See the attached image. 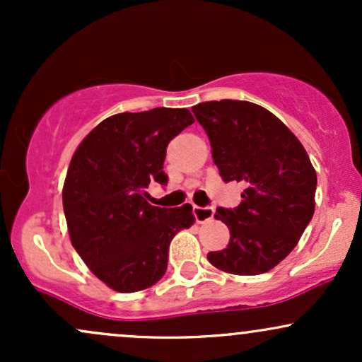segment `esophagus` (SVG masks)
I'll return each instance as SVG.
<instances>
[{"mask_svg": "<svg viewBox=\"0 0 362 362\" xmlns=\"http://www.w3.org/2000/svg\"><path fill=\"white\" fill-rule=\"evenodd\" d=\"M194 213V218L197 223H206V221H211L214 216V207H199V206H194L192 209Z\"/></svg>", "mask_w": 362, "mask_h": 362, "instance_id": "1", "label": "esophagus"}]
</instances>
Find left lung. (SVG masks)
I'll use <instances>...</instances> for the list:
<instances>
[{
    "mask_svg": "<svg viewBox=\"0 0 362 362\" xmlns=\"http://www.w3.org/2000/svg\"><path fill=\"white\" fill-rule=\"evenodd\" d=\"M211 141L224 182H242V202L218 207L230 243L207 260L219 271L257 276L276 267L300 242L315 213L317 172L296 136L272 112L252 102L192 107Z\"/></svg>",
    "mask_w": 362,
    "mask_h": 362,
    "instance_id": "1",
    "label": "left lung"
}]
</instances>
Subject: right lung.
<instances>
[{
	"instance_id": "obj_1",
	"label": "right lung",
	"mask_w": 362,
	"mask_h": 362,
	"mask_svg": "<svg viewBox=\"0 0 362 362\" xmlns=\"http://www.w3.org/2000/svg\"><path fill=\"white\" fill-rule=\"evenodd\" d=\"M194 124L187 109L124 112L102 120L76 148L62 187L74 250L110 289L136 293L167 271L168 247L195 221L192 206H151V182L167 184L168 143Z\"/></svg>"
}]
</instances>
